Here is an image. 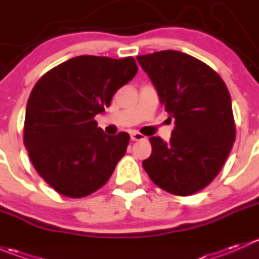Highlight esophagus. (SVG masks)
<instances>
[{
	"label": "esophagus",
	"mask_w": 259,
	"mask_h": 259,
	"mask_svg": "<svg viewBox=\"0 0 259 259\" xmlns=\"http://www.w3.org/2000/svg\"><path fill=\"white\" fill-rule=\"evenodd\" d=\"M130 139H132L133 142H138V140L145 139V137H144V135H143V134H140V133L133 132L132 134H130Z\"/></svg>",
	"instance_id": "esophagus-1"
}]
</instances>
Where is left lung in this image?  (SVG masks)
I'll return each mask as SVG.
<instances>
[{"label":"left lung","instance_id":"obj_1","mask_svg":"<svg viewBox=\"0 0 259 259\" xmlns=\"http://www.w3.org/2000/svg\"><path fill=\"white\" fill-rule=\"evenodd\" d=\"M137 60L176 119L169 142L150 138L153 150L143 166L165 192L194 194L218 176L236 139L228 89L213 69L184 52L165 50Z\"/></svg>","mask_w":259,"mask_h":259}]
</instances>
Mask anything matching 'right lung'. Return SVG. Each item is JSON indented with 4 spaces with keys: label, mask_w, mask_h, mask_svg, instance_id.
Returning <instances> with one entry per match:
<instances>
[{
    "label": "right lung",
    "mask_w": 259,
    "mask_h": 259,
    "mask_svg": "<svg viewBox=\"0 0 259 259\" xmlns=\"http://www.w3.org/2000/svg\"><path fill=\"white\" fill-rule=\"evenodd\" d=\"M138 72L133 57H72L44 75L26 106L23 142L36 171L57 193L82 198L103 187L129 134L108 135L95 115Z\"/></svg>",
    "instance_id": "obj_1"
}]
</instances>
